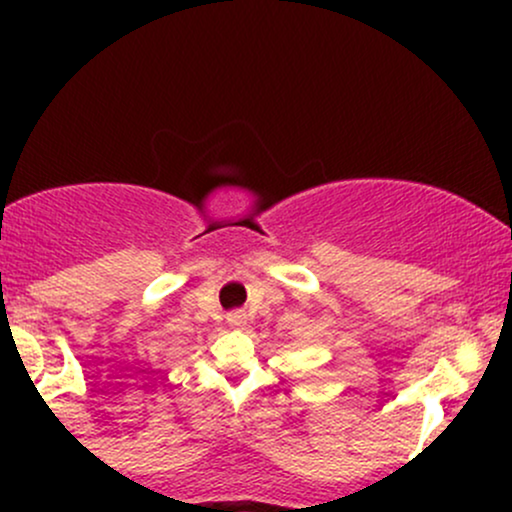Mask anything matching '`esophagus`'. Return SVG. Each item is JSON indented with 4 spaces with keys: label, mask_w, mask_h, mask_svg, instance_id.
Instances as JSON below:
<instances>
[{
    "label": "esophagus",
    "mask_w": 512,
    "mask_h": 512,
    "mask_svg": "<svg viewBox=\"0 0 512 512\" xmlns=\"http://www.w3.org/2000/svg\"><path fill=\"white\" fill-rule=\"evenodd\" d=\"M245 322H248V317H245V313H240V310H236V313H228V325L236 327V330H243Z\"/></svg>",
    "instance_id": "obj_1"
}]
</instances>
